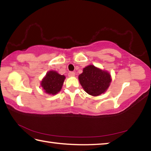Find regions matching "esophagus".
Returning <instances> with one entry per match:
<instances>
[{
  "label": "esophagus",
  "mask_w": 151,
  "mask_h": 151,
  "mask_svg": "<svg viewBox=\"0 0 151 151\" xmlns=\"http://www.w3.org/2000/svg\"><path fill=\"white\" fill-rule=\"evenodd\" d=\"M68 75L69 76H74L75 75V73L74 72H69L68 73Z\"/></svg>",
  "instance_id": "esophagus-1"
}]
</instances>
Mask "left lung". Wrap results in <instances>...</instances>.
<instances>
[{
    "instance_id": "obj_1",
    "label": "left lung",
    "mask_w": 151,
    "mask_h": 151,
    "mask_svg": "<svg viewBox=\"0 0 151 151\" xmlns=\"http://www.w3.org/2000/svg\"><path fill=\"white\" fill-rule=\"evenodd\" d=\"M78 79L84 90L92 96H99L104 93L111 82L109 73L102 70L93 65H89L83 69Z\"/></svg>"
}]
</instances>
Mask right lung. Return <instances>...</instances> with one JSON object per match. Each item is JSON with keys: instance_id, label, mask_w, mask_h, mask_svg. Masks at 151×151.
Masks as SVG:
<instances>
[{"instance_id": "add662e5", "label": "right lung", "mask_w": 151, "mask_h": 151, "mask_svg": "<svg viewBox=\"0 0 151 151\" xmlns=\"http://www.w3.org/2000/svg\"><path fill=\"white\" fill-rule=\"evenodd\" d=\"M65 76L59 75L56 71L50 70L48 72L41 82V86L45 93L56 94L60 91L63 85Z\"/></svg>"}]
</instances>
